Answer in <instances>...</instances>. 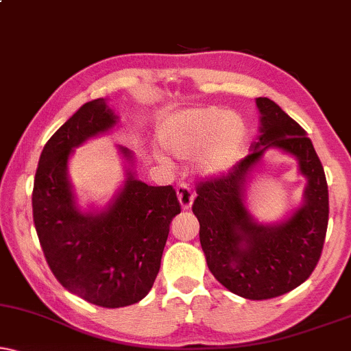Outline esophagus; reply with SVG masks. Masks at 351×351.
Returning a JSON list of instances; mask_svg holds the SVG:
<instances>
[{"mask_svg": "<svg viewBox=\"0 0 351 351\" xmlns=\"http://www.w3.org/2000/svg\"><path fill=\"white\" fill-rule=\"evenodd\" d=\"M176 195H178L181 207H183L184 210H189L191 205H193V200H194L193 189L189 188V184L180 183L178 186H176Z\"/></svg>", "mask_w": 351, "mask_h": 351, "instance_id": "obj_1", "label": "esophagus"}]
</instances>
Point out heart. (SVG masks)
Listing matches in <instances>:
<instances>
[{
	"instance_id": "b5f03b06",
	"label": "heart",
	"mask_w": 351,
	"mask_h": 351,
	"mask_svg": "<svg viewBox=\"0 0 351 351\" xmlns=\"http://www.w3.org/2000/svg\"><path fill=\"white\" fill-rule=\"evenodd\" d=\"M163 147L180 158H191L204 148L199 167L205 175H223L241 156L245 125L239 115L218 107L176 112L160 127Z\"/></svg>"
}]
</instances>
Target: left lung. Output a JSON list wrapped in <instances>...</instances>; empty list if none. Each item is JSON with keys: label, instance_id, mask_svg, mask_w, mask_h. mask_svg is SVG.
Instances as JSON below:
<instances>
[{"label": "left lung", "instance_id": "8db88e82", "mask_svg": "<svg viewBox=\"0 0 351 351\" xmlns=\"http://www.w3.org/2000/svg\"><path fill=\"white\" fill-rule=\"evenodd\" d=\"M260 141L226 175L200 181L193 212L200 223V245L208 269L228 291L249 300H266L305 282L321 258L329 219L324 168L311 139L276 102L256 97ZM268 147L299 158L308 180L306 204L274 227L255 223L245 210L243 191L251 168Z\"/></svg>", "mask_w": 351, "mask_h": 351}]
</instances>
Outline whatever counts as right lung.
<instances>
[{"instance_id":"1","label":"right lung","mask_w":351,"mask_h":351,"mask_svg":"<svg viewBox=\"0 0 351 351\" xmlns=\"http://www.w3.org/2000/svg\"><path fill=\"white\" fill-rule=\"evenodd\" d=\"M115 121L102 97L83 104L45 144L32 193L36 234L56 279L102 308L128 306L147 295L171 219L181 212L173 186H147L132 171L104 212L77 208L67 180L69 156ZM120 151L132 160L127 147Z\"/></svg>"}]
</instances>
